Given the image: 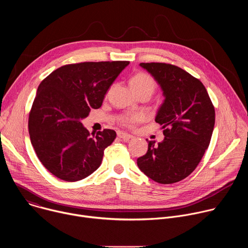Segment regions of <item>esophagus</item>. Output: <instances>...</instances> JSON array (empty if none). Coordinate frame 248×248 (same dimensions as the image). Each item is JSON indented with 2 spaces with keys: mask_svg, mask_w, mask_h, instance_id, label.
Returning a JSON list of instances; mask_svg holds the SVG:
<instances>
[{
  "mask_svg": "<svg viewBox=\"0 0 248 248\" xmlns=\"http://www.w3.org/2000/svg\"><path fill=\"white\" fill-rule=\"evenodd\" d=\"M118 136H119L120 138H122L124 141H127V140H129V139H131V138L133 137L132 135L127 134V133L123 132V131H118Z\"/></svg>",
  "mask_w": 248,
  "mask_h": 248,
  "instance_id": "34e87169",
  "label": "esophagus"
}]
</instances>
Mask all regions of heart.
Returning <instances> with one entry per match:
<instances>
[{"instance_id":"obj_1","label":"heart","mask_w":248,"mask_h":248,"mask_svg":"<svg viewBox=\"0 0 248 248\" xmlns=\"http://www.w3.org/2000/svg\"><path fill=\"white\" fill-rule=\"evenodd\" d=\"M129 87L132 92L148 91L151 94L155 90V81L154 79L145 73H137L129 79ZM142 120V115L140 114H128L121 117L120 123L124 125L131 126L135 123Z\"/></svg>"}]
</instances>
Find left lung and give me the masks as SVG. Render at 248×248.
<instances>
[{
	"instance_id": "obj_1",
	"label": "left lung",
	"mask_w": 248,
	"mask_h": 248,
	"mask_svg": "<svg viewBox=\"0 0 248 248\" xmlns=\"http://www.w3.org/2000/svg\"><path fill=\"white\" fill-rule=\"evenodd\" d=\"M160 85L164 102L155 122L162 125L164 140L149 141L137 166L162 185L178 183L197 167L209 146L215 124V109L202 82L183 68L164 62H141Z\"/></svg>"
}]
</instances>
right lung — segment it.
Here are the masks:
<instances>
[{
	"label": "right lung",
	"instance_id": "add662e5",
	"mask_svg": "<svg viewBox=\"0 0 248 248\" xmlns=\"http://www.w3.org/2000/svg\"><path fill=\"white\" fill-rule=\"evenodd\" d=\"M129 64L126 61L62 65L38 86L29 114L31 144L43 166L57 178L78 182L101 165L113 129L89 133L81 121L102 106L110 86Z\"/></svg>",
	"mask_w": 248,
	"mask_h": 248
}]
</instances>
